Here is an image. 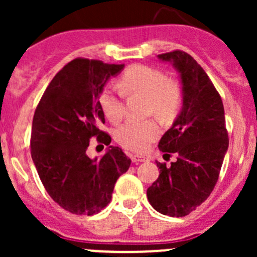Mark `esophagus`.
<instances>
[{"instance_id": "esophagus-1", "label": "esophagus", "mask_w": 257, "mask_h": 257, "mask_svg": "<svg viewBox=\"0 0 257 257\" xmlns=\"http://www.w3.org/2000/svg\"><path fill=\"white\" fill-rule=\"evenodd\" d=\"M145 160H147V158L142 157V155H132V162L136 163V164H138V163H143Z\"/></svg>"}]
</instances>
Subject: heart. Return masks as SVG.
<instances>
[{"label":"heart","instance_id":"obj_1","mask_svg":"<svg viewBox=\"0 0 257 257\" xmlns=\"http://www.w3.org/2000/svg\"><path fill=\"white\" fill-rule=\"evenodd\" d=\"M139 93L149 98L150 110L158 116L168 119L180 107L181 95L178 85L169 82L159 69L136 64L120 76L118 85H107L102 90L99 104L107 119L119 123L125 114L124 94ZM160 126L153 119L128 120L115 131V139L121 147L132 152H144L159 137Z\"/></svg>","mask_w":257,"mask_h":257}]
</instances>
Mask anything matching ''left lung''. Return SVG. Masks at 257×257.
<instances>
[{
	"label": "left lung",
	"instance_id": "left-lung-1",
	"mask_svg": "<svg viewBox=\"0 0 257 257\" xmlns=\"http://www.w3.org/2000/svg\"><path fill=\"white\" fill-rule=\"evenodd\" d=\"M172 63L181 83L183 105L159 142L160 152L177 162L160 173L147 190L148 200L158 212L173 217L190 214L210 195L219 178L229 148L222 100L200 64L183 51L159 54Z\"/></svg>",
	"mask_w": 257,
	"mask_h": 257
}]
</instances>
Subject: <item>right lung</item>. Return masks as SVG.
<instances>
[{
  "mask_svg": "<svg viewBox=\"0 0 257 257\" xmlns=\"http://www.w3.org/2000/svg\"><path fill=\"white\" fill-rule=\"evenodd\" d=\"M123 69L124 64L73 59L51 80L33 115L35 167L49 196L72 214L93 215L105 208L118 178L131 167L118 147L110 145L100 161L85 153L92 136L112 142L98 128L104 123L99 97Z\"/></svg>",
  "mask_w": 257,
  "mask_h": 257,
  "instance_id": "1",
  "label": "right lung"
}]
</instances>
